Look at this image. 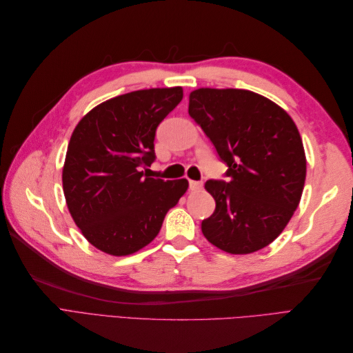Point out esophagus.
Segmentation results:
<instances>
[{
	"label": "esophagus",
	"instance_id": "esophagus-1",
	"mask_svg": "<svg viewBox=\"0 0 353 353\" xmlns=\"http://www.w3.org/2000/svg\"><path fill=\"white\" fill-rule=\"evenodd\" d=\"M203 188V184L199 181H190V190L191 191H200Z\"/></svg>",
	"mask_w": 353,
	"mask_h": 353
}]
</instances>
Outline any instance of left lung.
<instances>
[{
	"label": "left lung",
	"mask_w": 353,
	"mask_h": 353,
	"mask_svg": "<svg viewBox=\"0 0 353 353\" xmlns=\"http://www.w3.org/2000/svg\"><path fill=\"white\" fill-rule=\"evenodd\" d=\"M188 114L228 166V181L205 184L216 208L201 222L203 236L231 254L266 248L302 197L306 157L297 126L279 104L236 88L193 91Z\"/></svg>",
	"instance_id": "left-lung-1"
}]
</instances>
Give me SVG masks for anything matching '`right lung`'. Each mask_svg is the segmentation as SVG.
<instances>
[{
	"instance_id": "right-lung-1",
	"label": "right lung",
	"mask_w": 353,
	"mask_h": 353,
	"mask_svg": "<svg viewBox=\"0 0 353 353\" xmlns=\"http://www.w3.org/2000/svg\"><path fill=\"white\" fill-rule=\"evenodd\" d=\"M183 95L181 87L117 95L74 128L63 166V191L74 223L99 250L126 256L145 248L187 191L185 178L154 179L143 170L156 159L159 123Z\"/></svg>"
}]
</instances>
